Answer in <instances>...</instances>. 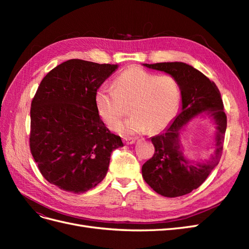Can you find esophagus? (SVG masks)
Wrapping results in <instances>:
<instances>
[{
	"label": "esophagus",
	"mask_w": 249,
	"mask_h": 249,
	"mask_svg": "<svg viewBox=\"0 0 249 249\" xmlns=\"http://www.w3.org/2000/svg\"><path fill=\"white\" fill-rule=\"evenodd\" d=\"M135 141H136V139H135V138H124V142L125 143L126 145L133 144V143H135Z\"/></svg>",
	"instance_id": "34e87169"
}]
</instances>
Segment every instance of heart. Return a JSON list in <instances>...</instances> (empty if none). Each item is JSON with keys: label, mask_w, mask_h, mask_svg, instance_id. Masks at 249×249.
<instances>
[{"label": "heart", "mask_w": 249, "mask_h": 249, "mask_svg": "<svg viewBox=\"0 0 249 249\" xmlns=\"http://www.w3.org/2000/svg\"><path fill=\"white\" fill-rule=\"evenodd\" d=\"M115 89L103 85L96 89L97 114L110 129L115 130L127 113L132 116L120 127L124 134L159 132L175 118L179 107L180 86L171 76H158L133 66L114 80Z\"/></svg>", "instance_id": "1"}]
</instances>
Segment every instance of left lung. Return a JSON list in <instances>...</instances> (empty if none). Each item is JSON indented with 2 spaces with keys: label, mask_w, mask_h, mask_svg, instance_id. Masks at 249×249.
<instances>
[{
  "label": "left lung",
  "mask_w": 249,
  "mask_h": 249,
  "mask_svg": "<svg viewBox=\"0 0 249 249\" xmlns=\"http://www.w3.org/2000/svg\"><path fill=\"white\" fill-rule=\"evenodd\" d=\"M143 66L164 71L178 80L182 91V107L166 129L150 138L155 154L143 164L142 177L162 196H182L197 189L219 163L227 131L221 94L214 82L184 62L143 63ZM199 116L210 117L215 124L214 152L203 162L190 160L183 154L180 141L185 125Z\"/></svg>",
  "instance_id": "left-lung-1"
}]
</instances>
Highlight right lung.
<instances>
[{
    "instance_id": "add662e5",
    "label": "right lung",
    "mask_w": 249,
    "mask_h": 249,
    "mask_svg": "<svg viewBox=\"0 0 249 249\" xmlns=\"http://www.w3.org/2000/svg\"><path fill=\"white\" fill-rule=\"evenodd\" d=\"M71 59L44 77L31 104L30 149L49 183L84 193L106 177L110 156L124 146L97 114L96 89L117 70Z\"/></svg>"
}]
</instances>
